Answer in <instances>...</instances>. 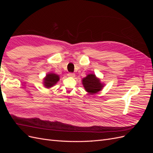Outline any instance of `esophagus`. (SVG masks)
<instances>
[{
  "instance_id": "34e87169",
  "label": "esophagus",
  "mask_w": 153,
  "mask_h": 153,
  "mask_svg": "<svg viewBox=\"0 0 153 153\" xmlns=\"http://www.w3.org/2000/svg\"><path fill=\"white\" fill-rule=\"evenodd\" d=\"M68 76L69 77H74L75 76V74L73 73H69L68 74Z\"/></svg>"
}]
</instances>
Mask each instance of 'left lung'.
I'll return each mask as SVG.
<instances>
[{
  "label": "left lung",
  "mask_w": 153,
  "mask_h": 153,
  "mask_svg": "<svg viewBox=\"0 0 153 153\" xmlns=\"http://www.w3.org/2000/svg\"><path fill=\"white\" fill-rule=\"evenodd\" d=\"M82 84L85 91L90 94H94L103 89L104 85L94 74H89L82 79Z\"/></svg>",
  "instance_id": "8db88e82"
}]
</instances>
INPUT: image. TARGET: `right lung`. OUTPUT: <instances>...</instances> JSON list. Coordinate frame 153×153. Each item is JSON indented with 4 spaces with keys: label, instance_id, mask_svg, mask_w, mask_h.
Instances as JSON below:
<instances>
[{
    "label": "right lung",
    "instance_id": "obj_1",
    "mask_svg": "<svg viewBox=\"0 0 153 153\" xmlns=\"http://www.w3.org/2000/svg\"><path fill=\"white\" fill-rule=\"evenodd\" d=\"M43 84L46 88H50L57 84L59 80V76L53 73H48L43 79Z\"/></svg>",
    "mask_w": 153,
    "mask_h": 153
}]
</instances>
